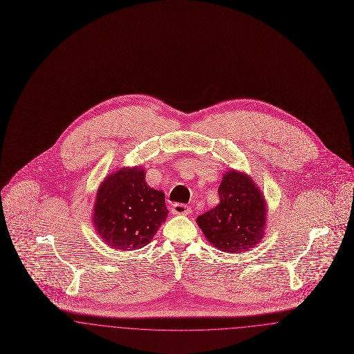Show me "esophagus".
Here are the masks:
<instances>
[{
	"mask_svg": "<svg viewBox=\"0 0 354 354\" xmlns=\"http://www.w3.org/2000/svg\"><path fill=\"white\" fill-rule=\"evenodd\" d=\"M171 211H172L174 215H188L191 212V208L185 204H182V203H175L172 205Z\"/></svg>",
	"mask_w": 354,
	"mask_h": 354,
	"instance_id": "1",
	"label": "esophagus"
}]
</instances>
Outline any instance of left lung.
<instances>
[{
	"label": "left lung",
	"mask_w": 354,
	"mask_h": 354,
	"mask_svg": "<svg viewBox=\"0 0 354 354\" xmlns=\"http://www.w3.org/2000/svg\"><path fill=\"white\" fill-rule=\"evenodd\" d=\"M220 203L196 221L207 240L224 252L253 248L264 236L267 204L252 178L230 169L219 185Z\"/></svg>",
	"instance_id": "obj_1"
}]
</instances>
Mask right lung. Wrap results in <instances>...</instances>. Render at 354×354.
Returning a JSON list of instances; mask_svg holds the SVG:
<instances>
[{
  "instance_id": "1",
  "label": "right lung",
  "mask_w": 354,
  "mask_h": 354,
  "mask_svg": "<svg viewBox=\"0 0 354 354\" xmlns=\"http://www.w3.org/2000/svg\"><path fill=\"white\" fill-rule=\"evenodd\" d=\"M167 215L165 194L146 183L145 169L122 167L100 185L93 224L110 248L133 251L151 241Z\"/></svg>"
}]
</instances>
